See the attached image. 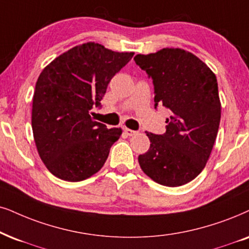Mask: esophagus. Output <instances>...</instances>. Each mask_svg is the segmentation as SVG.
<instances>
[{"label": "esophagus", "instance_id": "34e87169", "mask_svg": "<svg viewBox=\"0 0 249 249\" xmlns=\"http://www.w3.org/2000/svg\"><path fill=\"white\" fill-rule=\"evenodd\" d=\"M124 132H125V134L128 135V137H133L134 134H137V133H138L137 131H134V130H131V128H126V127L124 128Z\"/></svg>", "mask_w": 249, "mask_h": 249}]
</instances>
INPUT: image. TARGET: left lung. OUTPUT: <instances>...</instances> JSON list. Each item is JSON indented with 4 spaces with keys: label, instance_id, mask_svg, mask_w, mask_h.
Here are the masks:
<instances>
[{
    "label": "left lung",
    "instance_id": "obj_1",
    "mask_svg": "<svg viewBox=\"0 0 249 249\" xmlns=\"http://www.w3.org/2000/svg\"><path fill=\"white\" fill-rule=\"evenodd\" d=\"M134 61L152 78L155 109L163 106L171 111L165 133L146 132L150 147L138 157L140 168L157 184L181 186L202 171L215 143L221 122L216 75L178 48L137 55Z\"/></svg>",
    "mask_w": 249,
    "mask_h": 249
}]
</instances>
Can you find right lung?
Listing matches in <instances>:
<instances>
[{"label":"right lung","instance_id":"1","mask_svg":"<svg viewBox=\"0 0 249 249\" xmlns=\"http://www.w3.org/2000/svg\"><path fill=\"white\" fill-rule=\"evenodd\" d=\"M134 53L99 43L73 47L43 69L36 81L32 130L37 152L55 177L80 181L96 174L122 128H107L89 111L101 107L107 87Z\"/></svg>","mask_w":249,"mask_h":249}]
</instances>
